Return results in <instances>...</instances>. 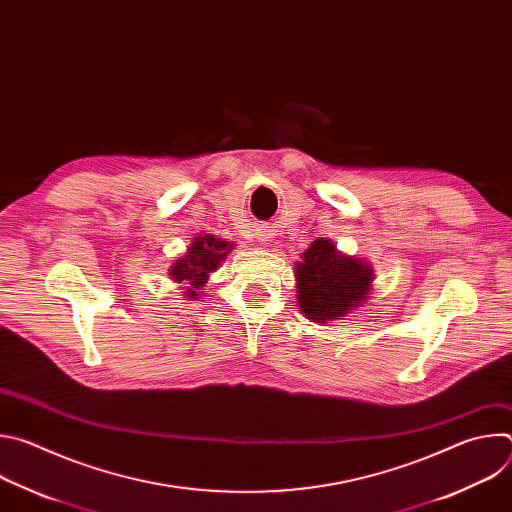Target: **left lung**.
Listing matches in <instances>:
<instances>
[{
    "instance_id": "left-lung-1",
    "label": "left lung",
    "mask_w": 512,
    "mask_h": 512,
    "mask_svg": "<svg viewBox=\"0 0 512 512\" xmlns=\"http://www.w3.org/2000/svg\"><path fill=\"white\" fill-rule=\"evenodd\" d=\"M298 300L310 320H338L362 304L373 281L371 267L340 255L326 239H318L296 267Z\"/></svg>"
}]
</instances>
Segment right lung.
<instances>
[{
    "instance_id": "add662e5",
    "label": "right lung",
    "mask_w": 512,
    "mask_h": 512,
    "mask_svg": "<svg viewBox=\"0 0 512 512\" xmlns=\"http://www.w3.org/2000/svg\"><path fill=\"white\" fill-rule=\"evenodd\" d=\"M231 249L233 247L227 241H218L212 235L198 237L188 249V255L176 261L170 273L178 283L188 281V285L192 287L188 296L194 298L196 289L206 283L208 273H212L218 267V263L227 257Z\"/></svg>"
}]
</instances>
